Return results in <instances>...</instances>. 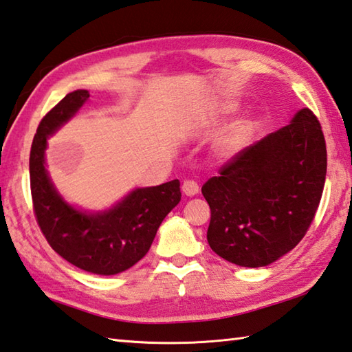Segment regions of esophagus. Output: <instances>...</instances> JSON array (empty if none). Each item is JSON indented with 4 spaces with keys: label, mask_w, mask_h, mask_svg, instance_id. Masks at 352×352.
Listing matches in <instances>:
<instances>
[{
    "label": "esophagus",
    "mask_w": 352,
    "mask_h": 352,
    "mask_svg": "<svg viewBox=\"0 0 352 352\" xmlns=\"http://www.w3.org/2000/svg\"><path fill=\"white\" fill-rule=\"evenodd\" d=\"M182 190H183L184 195L194 197V195L198 194V190H199L198 183L194 182V180H186V182L183 183V186H182Z\"/></svg>",
    "instance_id": "obj_1"
}]
</instances>
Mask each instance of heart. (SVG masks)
Returning a JSON list of instances; mask_svg holds the SVG:
<instances>
[{"label":"heart","instance_id":"b5f03b06","mask_svg":"<svg viewBox=\"0 0 352 352\" xmlns=\"http://www.w3.org/2000/svg\"><path fill=\"white\" fill-rule=\"evenodd\" d=\"M249 134H250L249 123H244V122L236 123V125H233L221 137V140H219V149H221L226 155L236 154L238 151L247 143V140H249Z\"/></svg>","mask_w":352,"mask_h":352}]
</instances>
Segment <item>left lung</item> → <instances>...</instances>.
<instances>
[{"mask_svg": "<svg viewBox=\"0 0 352 352\" xmlns=\"http://www.w3.org/2000/svg\"><path fill=\"white\" fill-rule=\"evenodd\" d=\"M325 177V137L318 117L304 108L292 123L239 151L203 184L210 249L241 267L274 263L305 236Z\"/></svg>", "mask_w": 352, "mask_h": 352, "instance_id": "left-lung-1", "label": "left lung"}]
</instances>
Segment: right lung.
<instances>
[{"mask_svg": "<svg viewBox=\"0 0 352 352\" xmlns=\"http://www.w3.org/2000/svg\"><path fill=\"white\" fill-rule=\"evenodd\" d=\"M88 98L87 89L67 94L39 122L30 149V190L34 218L52 249L82 270L108 276L128 270L148 253L182 192L178 180L135 189L111 210L96 215L73 209L58 195L44 164L47 137Z\"/></svg>", "mask_w": 352, "mask_h": 352, "instance_id": "right-lung-1", "label": "right lung"}]
</instances>
